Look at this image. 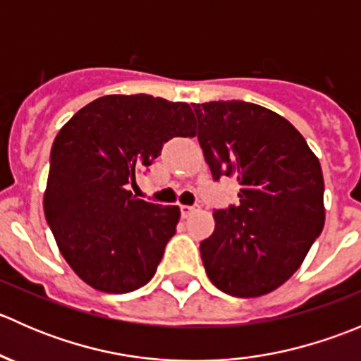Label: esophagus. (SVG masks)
I'll return each mask as SVG.
<instances>
[{
    "label": "esophagus",
    "mask_w": 361,
    "mask_h": 361,
    "mask_svg": "<svg viewBox=\"0 0 361 361\" xmlns=\"http://www.w3.org/2000/svg\"><path fill=\"white\" fill-rule=\"evenodd\" d=\"M180 211H181V216L188 218V216H190V214L197 213L199 206H180Z\"/></svg>",
    "instance_id": "esophagus-1"
}]
</instances>
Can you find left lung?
Listing matches in <instances>:
<instances>
[{
  "mask_svg": "<svg viewBox=\"0 0 361 361\" xmlns=\"http://www.w3.org/2000/svg\"><path fill=\"white\" fill-rule=\"evenodd\" d=\"M214 180L235 178L239 204L216 209L201 243L207 278L232 297H260L293 276L325 225L323 173L302 134L245 101L194 104Z\"/></svg>",
  "mask_w": 361,
  "mask_h": 361,
  "instance_id": "8db88e82",
  "label": "left lung"
}]
</instances>
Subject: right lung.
<instances>
[{
    "mask_svg": "<svg viewBox=\"0 0 361 361\" xmlns=\"http://www.w3.org/2000/svg\"><path fill=\"white\" fill-rule=\"evenodd\" d=\"M187 103L148 94L103 96L76 111L50 152L43 209L61 255L80 279L127 293L154 278L180 207L129 190L171 137L195 134Z\"/></svg>",
    "mask_w": 361,
    "mask_h": 361,
    "instance_id": "add662e5",
    "label": "right lung"
}]
</instances>
